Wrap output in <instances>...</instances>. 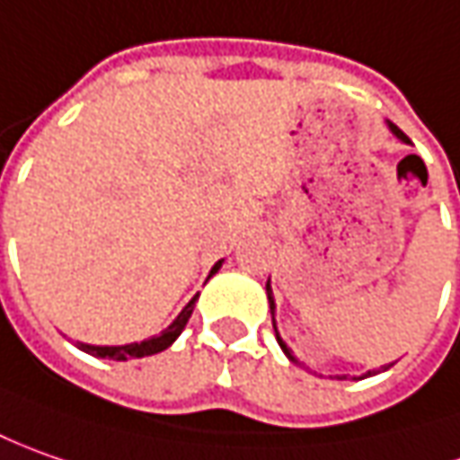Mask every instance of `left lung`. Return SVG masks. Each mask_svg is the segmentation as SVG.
<instances>
[{"mask_svg": "<svg viewBox=\"0 0 460 460\" xmlns=\"http://www.w3.org/2000/svg\"><path fill=\"white\" fill-rule=\"evenodd\" d=\"M389 129H392L394 135L400 137L402 142H410V139L404 137V132H402V129H400V127H394V124H389ZM267 297H270V310H272V318H275V300H272V288H270V282H267ZM278 341H279V346H282V351H285V354L290 357V349H288V346L282 343V339H279V336H278ZM290 358H293V357H290ZM293 361H295V358H293ZM389 367H392V364H389ZM389 367H385V369H389ZM369 374H372V372H369Z\"/></svg>", "mask_w": 460, "mask_h": 460, "instance_id": "obj_1", "label": "left lung"}]
</instances>
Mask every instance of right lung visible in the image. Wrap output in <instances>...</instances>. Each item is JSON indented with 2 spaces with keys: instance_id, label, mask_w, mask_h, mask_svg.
I'll return each mask as SVG.
<instances>
[{
  "instance_id": "right-lung-1",
  "label": "right lung",
  "mask_w": 460,
  "mask_h": 460,
  "mask_svg": "<svg viewBox=\"0 0 460 460\" xmlns=\"http://www.w3.org/2000/svg\"><path fill=\"white\" fill-rule=\"evenodd\" d=\"M218 267H221V261H216L214 270H211V275L218 272ZM208 275V278H211ZM199 297V295H196ZM196 297L181 310V315L172 321V323L167 325L165 331L160 333V336H155V339L142 341V343H127V346H91V343H75L81 351H86L91 357H102V358H114V361H127V358H142V357H152V354H160V351H165L167 346L172 343V341L181 336V331L188 323V318H190V313L196 308Z\"/></svg>"
}]
</instances>
